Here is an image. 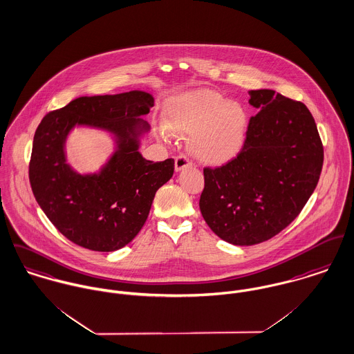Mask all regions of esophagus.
<instances>
[{"instance_id": "34e87169", "label": "esophagus", "mask_w": 354, "mask_h": 354, "mask_svg": "<svg viewBox=\"0 0 354 354\" xmlns=\"http://www.w3.org/2000/svg\"><path fill=\"white\" fill-rule=\"evenodd\" d=\"M192 162L189 161V158L187 156H178L176 157L174 160V167H176V171H181L183 169L191 166Z\"/></svg>"}]
</instances>
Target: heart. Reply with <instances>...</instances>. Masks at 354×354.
Listing matches in <instances>:
<instances>
[{
  "label": "heart",
  "mask_w": 354,
  "mask_h": 354,
  "mask_svg": "<svg viewBox=\"0 0 354 354\" xmlns=\"http://www.w3.org/2000/svg\"><path fill=\"white\" fill-rule=\"evenodd\" d=\"M166 116L171 132L194 135L191 142L193 156L208 165H223L236 156L248 124L242 106L207 89L174 98Z\"/></svg>",
  "instance_id": "obj_1"
}]
</instances>
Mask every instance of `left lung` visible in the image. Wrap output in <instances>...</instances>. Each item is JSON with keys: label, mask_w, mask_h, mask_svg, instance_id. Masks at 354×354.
<instances>
[{"label": "left lung", "mask_w": 354, "mask_h": 354, "mask_svg": "<svg viewBox=\"0 0 354 354\" xmlns=\"http://www.w3.org/2000/svg\"><path fill=\"white\" fill-rule=\"evenodd\" d=\"M258 108L242 150L219 167H204L200 211L225 242H265L301 212L317 188L323 145L308 108L270 89L250 91Z\"/></svg>", "instance_id": "1"}]
</instances>
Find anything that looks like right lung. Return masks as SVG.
Instances as JSON below:
<instances>
[{
    "instance_id": "obj_1",
    "label": "right lung",
    "mask_w": 354,
    "mask_h": 354,
    "mask_svg": "<svg viewBox=\"0 0 354 354\" xmlns=\"http://www.w3.org/2000/svg\"><path fill=\"white\" fill-rule=\"evenodd\" d=\"M154 105L151 95L78 97L48 112L33 136L30 183L33 196L57 230L73 243L115 252L129 243L145 225L156 192L174 171V160L146 161L138 136L149 129L139 119ZM115 133L118 151L98 175L82 176L66 163L64 140L74 125Z\"/></svg>"
}]
</instances>
